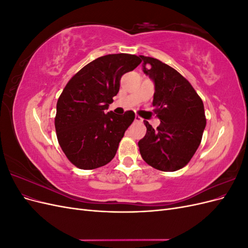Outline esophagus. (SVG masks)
<instances>
[{"label": "esophagus", "instance_id": "obj_1", "mask_svg": "<svg viewBox=\"0 0 248 248\" xmlns=\"http://www.w3.org/2000/svg\"><path fill=\"white\" fill-rule=\"evenodd\" d=\"M141 121H142V119L140 117H139V116L134 117V122H141Z\"/></svg>", "mask_w": 248, "mask_h": 248}]
</instances>
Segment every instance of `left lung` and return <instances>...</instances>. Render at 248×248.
<instances>
[{
	"label": "left lung",
	"instance_id": "obj_1",
	"mask_svg": "<svg viewBox=\"0 0 248 248\" xmlns=\"http://www.w3.org/2000/svg\"><path fill=\"white\" fill-rule=\"evenodd\" d=\"M140 57L142 71L154 82L153 107L160 120L157 129L144 121L147 132L139 141L140 152L149 166L175 171L189 162L201 144L206 127L204 104L177 70L157 59Z\"/></svg>",
	"mask_w": 248,
	"mask_h": 248
}]
</instances>
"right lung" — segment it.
Instances as JSON below:
<instances>
[{"mask_svg": "<svg viewBox=\"0 0 248 248\" xmlns=\"http://www.w3.org/2000/svg\"><path fill=\"white\" fill-rule=\"evenodd\" d=\"M140 57L107 55L87 64L64 88L57 102L55 126L63 152L74 166L93 170L114 158L119 142L134 120L107 111L120 89V79L140 64Z\"/></svg>", "mask_w": 248, "mask_h": 248, "instance_id": "obj_1", "label": "right lung"}]
</instances>
